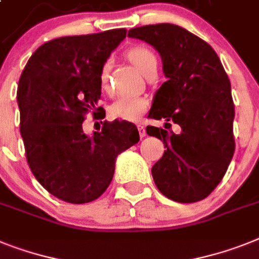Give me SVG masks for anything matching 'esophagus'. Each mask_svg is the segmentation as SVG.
Wrapping results in <instances>:
<instances>
[{
    "label": "esophagus",
    "mask_w": 259,
    "mask_h": 259,
    "mask_svg": "<svg viewBox=\"0 0 259 259\" xmlns=\"http://www.w3.org/2000/svg\"><path fill=\"white\" fill-rule=\"evenodd\" d=\"M138 130H139V134H140V138H144L145 135V127L143 124H139L138 125Z\"/></svg>",
    "instance_id": "obj_1"
}]
</instances>
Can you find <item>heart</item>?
Instances as JSON below:
<instances>
[{
	"label": "heart",
	"instance_id": "1",
	"mask_svg": "<svg viewBox=\"0 0 259 259\" xmlns=\"http://www.w3.org/2000/svg\"><path fill=\"white\" fill-rule=\"evenodd\" d=\"M128 59L135 65L139 71L145 75L152 68L157 67V59L152 51L143 46H138L128 51ZM108 70L110 62L107 61L100 70V84L104 90L108 89ZM149 100L144 96H120L111 106V116L115 119H123L127 121H138L145 111L148 110Z\"/></svg>",
	"mask_w": 259,
	"mask_h": 259
}]
</instances>
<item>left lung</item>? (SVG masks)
Wrapping results in <instances>:
<instances>
[{
    "mask_svg": "<svg viewBox=\"0 0 259 259\" xmlns=\"http://www.w3.org/2000/svg\"><path fill=\"white\" fill-rule=\"evenodd\" d=\"M128 37L144 40L161 57L166 82L148 117L179 124L180 134L147 127L164 143L152 166L156 187L177 202L208 197L225 175L234 153V104L230 80L215 51L201 38L172 23L135 27Z\"/></svg>",
    "mask_w": 259,
    "mask_h": 259,
    "instance_id": "1",
    "label": "left lung"
}]
</instances>
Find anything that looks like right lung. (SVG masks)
Listing matches in <instances>:
<instances>
[{"label": "right lung", "mask_w": 259, "mask_h": 259, "mask_svg": "<svg viewBox=\"0 0 259 259\" xmlns=\"http://www.w3.org/2000/svg\"><path fill=\"white\" fill-rule=\"evenodd\" d=\"M127 30L49 40L35 50L19 78L17 102L30 169L59 200L84 204L110 185L117 155L139 142L127 120L104 121L100 132H83L87 111L98 107L100 70ZM104 117V116H103Z\"/></svg>", "instance_id": "1"}]
</instances>
